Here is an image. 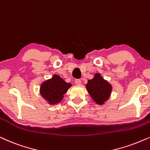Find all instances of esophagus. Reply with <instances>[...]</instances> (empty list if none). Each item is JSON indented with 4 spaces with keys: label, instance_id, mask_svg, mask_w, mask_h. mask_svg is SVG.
Here are the masks:
<instances>
[{
    "label": "esophagus",
    "instance_id": "1",
    "mask_svg": "<svg viewBox=\"0 0 150 150\" xmlns=\"http://www.w3.org/2000/svg\"><path fill=\"white\" fill-rule=\"evenodd\" d=\"M75 83L76 85H81V79H76L75 80Z\"/></svg>",
    "mask_w": 150,
    "mask_h": 150
}]
</instances>
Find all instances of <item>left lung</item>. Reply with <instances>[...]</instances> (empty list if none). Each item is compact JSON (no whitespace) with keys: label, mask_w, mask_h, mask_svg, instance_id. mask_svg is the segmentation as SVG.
I'll return each mask as SVG.
<instances>
[{"label":"left lung","mask_w":150,"mask_h":150,"mask_svg":"<svg viewBox=\"0 0 150 150\" xmlns=\"http://www.w3.org/2000/svg\"><path fill=\"white\" fill-rule=\"evenodd\" d=\"M86 88L93 100L98 105H103L108 100L112 92V85L105 81L100 74H96L92 79L89 80Z\"/></svg>","instance_id":"obj_1"}]
</instances>
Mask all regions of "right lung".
I'll return each instance as SVG.
<instances>
[{"label": "right lung", "instance_id": "obj_1", "mask_svg": "<svg viewBox=\"0 0 150 150\" xmlns=\"http://www.w3.org/2000/svg\"><path fill=\"white\" fill-rule=\"evenodd\" d=\"M71 86V83H66L59 76L55 74L52 79L42 83L40 92L50 104L54 105L61 102L63 95Z\"/></svg>", "mask_w": 150, "mask_h": 150}]
</instances>
